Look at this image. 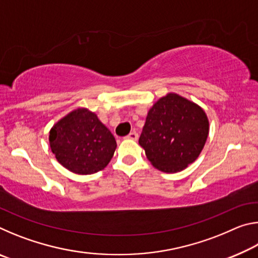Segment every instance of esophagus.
Listing matches in <instances>:
<instances>
[{"label": "esophagus", "instance_id": "obj_1", "mask_svg": "<svg viewBox=\"0 0 258 258\" xmlns=\"http://www.w3.org/2000/svg\"><path fill=\"white\" fill-rule=\"evenodd\" d=\"M126 138L130 139V140H134V141H135V140L139 139V134L137 132H131Z\"/></svg>", "mask_w": 258, "mask_h": 258}]
</instances>
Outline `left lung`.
<instances>
[{
	"mask_svg": "<svg viewBox=\"0 0 258 258\" xmlns=\"http://www.w3.org/2000/svg\"><path fill=\"white\" fill-rule=\"evenodd\" d=\"M208 132V118L198 104L168 93L148 112L139 143L157 169L176 173L198 158Z\"/></svg>",
	"mask_w": 258,
	"mask_h": 258,
	"instance_id": "1",
	"label": "left lung"
}]
</instances>
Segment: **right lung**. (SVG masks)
<instances>
[{
  "label": "right lung",
  "mask_w": 258,
  "mask_h": 258,
  "mask_svg": "<svg viewBox=\"0 0 258 258\" xmlns=\"http://www.w3.org/2000/svg\"><path fill=\"white\" fill-rule=\"evenodd\" d=\"M50 147L56 160L73 173L101 171L111 160L117 143L94 112L78 108L50 131Z\"/></svg>",
  "instance_id": "add662e5"
}]
</instances>
